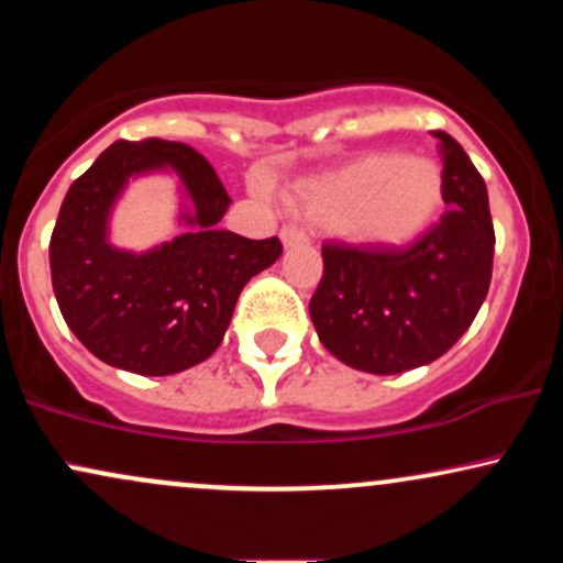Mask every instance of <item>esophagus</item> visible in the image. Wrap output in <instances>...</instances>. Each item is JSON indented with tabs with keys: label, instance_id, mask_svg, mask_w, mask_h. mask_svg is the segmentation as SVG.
Wrapping results in <instances>:
<instances>
[{
	"label": "esophagus",
	"instance_id": "obj_1",
	"mask_svg": "<svg viewBox=\"0 0 563 563\" xmlns=\"http://www.w3.org/2000/svg\"><path fill=\"white\" fill-rule=\"evenodd\" d=\"M280 241L286 249H296V245H307V235L299 228H294V224H288V228L280 230Z\"/></svg>",
	"mask_w": 563,
	"mask_h": 563
}]
</instances>
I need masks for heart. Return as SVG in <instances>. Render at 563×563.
Returning a JSON list of instances; mask_svg holds the SVG:
<instances>
[{"instance_id": "obj_1", "label": "heart", "mask_w": 563, "mask_h": 563, "mask_svg": "<svg viewBox=\"0 0 563 563\" xmlns=\"http://www.w3.org/2000/svg\"><path fill=\"white\" fill-rule=\"evenodd\" d=\"M444 196L442 169L405 153H367L290 192V209L346 241L397 249L423 235Z\"/></svg>"}]
</instances>
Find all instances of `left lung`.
<instances>
[{
    "instance_id": "8db88e82",
    "label": "left lung",
    "mask_w": 563,
    "mask_h": 563,
    "mask_svg": "<svg viewBox=\"0 0 563 563\" xmlns=\"http://www.w3.org/2000/svg\"><path fill=\"white\" fill-rule=\"evenodd\" d=\"M442 219L407 249L322 245V280L309 301L314 331L354 371L394 376L434 363L468 331L493 280L495 230L487 185L448 132Z\"/></svg>"
}]
</instances>
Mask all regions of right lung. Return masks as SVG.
I'll return each instance as SVG.
<instances>
[{
	"label": "right lung",
	"instance_id": "add662e5",
	"mask_svg": "<svg viewBox=\"0 0 563 563\" xmlns=\"http://www.w3.org/2000/svg\"><path fill=\"white\" fill-rule=\"evenodd\" d=\"M172 168L191 209L188 232L145 255L115 250L107 219L129 178ZM230 196L211 164L185 142L119 140L68 187L49 241L63 320L102 363L140 376H172L222 344L245 283L283 254L277 238L219 230Z\"/></svg>",
	"mask_w": 563,
	"mask_h": 563
}]
</instances>
